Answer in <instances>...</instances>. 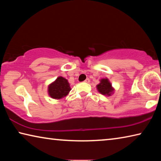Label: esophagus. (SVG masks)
<instances>
[{
	"mask_svg": "<svg viewBox=\"0 0 161 161\" xmlns=\"http://www.w3.org/2000/svg\"><path fill=\"white\" fill-rule=\"evenodd\" d=\"M89 81H90V80H89V79L87 78V79H86L84 81V82H85V83H89Z\"/></svg>",
	"mask_w": 161,
	"mask_h": 161,
	"instance_id": "1",
	"label": "esophagus"
}]
</instances>
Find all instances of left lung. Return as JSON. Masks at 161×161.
Returning <instances> with one entry per match:
<instances>
[{"mask_svg": "<svg viewBox=\"0 0 161 161\" xmlns=\"http://www.w3.org/2000/svg\"><path fill=\"white\" fill-rule=\"evenodd\" d=\"M97 90L101 94L105 96H111L114 93V89L111 86V84L107 78L102 79L100 80V83L97 86Z\"/></svg>", "mask_w": 161, "mask_h": 161, "instance_id": "1", "label": "left lung"}]
</instances>
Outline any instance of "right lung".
Instances as JSON below:
<instances>
[{"label": "right lung", "instance_id": "obj_1", "mask_svg": "<svg viewBox=\"0 0 161 161\" xmlns=\"http://www.w3.org/2000/svg\"><path fill=\"white\" fill-rule=\"evenodd\" d=\"M69 83L67 80L59 77L57 80L48 86V94L53 99H60L66 97L71 90Z\"/></svg>", "mask_w": 161, "mask_h": 161}]
</instances>
